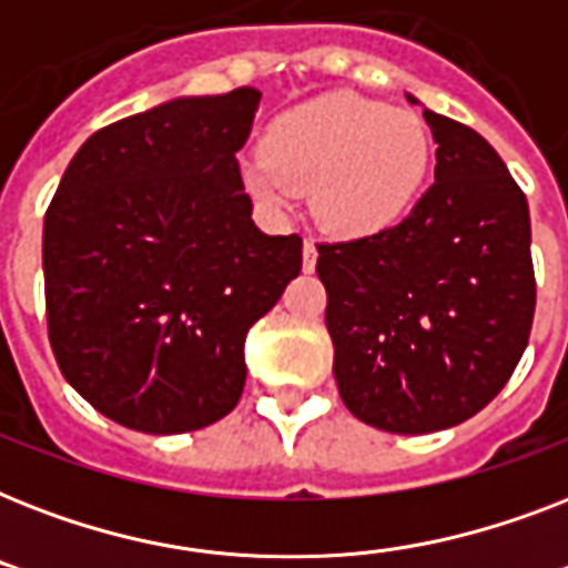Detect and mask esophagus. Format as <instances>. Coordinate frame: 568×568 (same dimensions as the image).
Instances as JSON below:
<instances>
[{
  "instance_id": "esophagus-1",
  "label": "esophagus",
  "mask_w": 568,
  "mask_h": 568,
  "mask_svg": "<svg viewBox=\"0 0 568 568\" xmlns=\"http://www.w3.org/2000/svg\"><path fill=\"white\" fill-rule=\"evenodd\" d=\"M315 262H318V247L306 241L303 244V271H315Z\"/></svg>"
}]
</instances>
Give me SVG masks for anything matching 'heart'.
I'll return each mask as SVG.
<instances>
[{"label": "heart", "mask_w": 568, "mask_h": 568, "mask_svg": "<svg viewBox=\"0 0 568 568\" xmlns=\"http://www.w3.org/2000/svg\"><path fill=\"white\" fill-rule=\"evenodd\" d=\"M430 171L418 114L356 93H327L271 123L265 150L244 159L262 203L285 209L310 189L312 214L338 235H372L409 212Z\"/></svg>", "instance_id": "b5f03b06"}]
</instances>
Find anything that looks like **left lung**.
Returning a JSON list of instances; mask_svg holds the SVG:
<instances>
[{
    "instance_id": "left-lung-1",
    "label": "left lung",
    "mask_w": 568,
    "mask_h": 568,
    "mask_svg": "<svg viewBox=\"0 0 568 568\" xmlns=\"http://www.w3.org/2000/svg\"><path fill=\"white\" fill-rule=\"evenodd\" d=\"M424 120L436 182L395 226L318 244L315 265L338 395L404 436L480 413L516 372L537 306L528 200L507 164L475 129L430 109Z\"/></svg>"
}]
</instances>
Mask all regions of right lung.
<instances>
[{
  "label": "right lung",
  "instance_id": "1",
  "mask_svg": "<svg viewBox=\"0 0 568 568\" xmlns=\"http://www.w3.org/2000/svg\"><path fill=\"white\" fill-rule=\"evenodd\" d=\"M262 93L173 97L93 132L43 221L49 345L111 422L171 436L244 392L250 327L301 274V235H265L239 171Z\"/></svg>",
  "mask_w": 568,
  "mask_h": 568
}]
</instances>
